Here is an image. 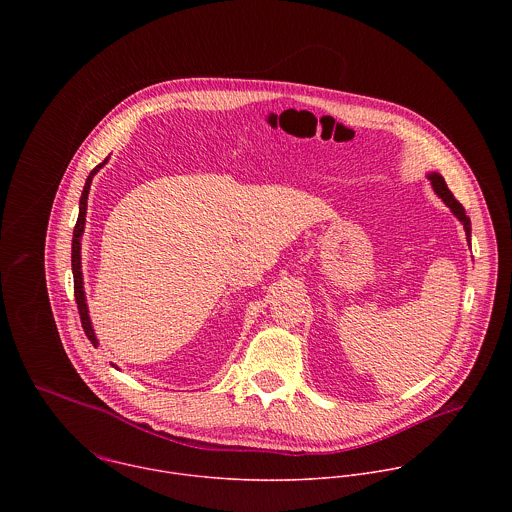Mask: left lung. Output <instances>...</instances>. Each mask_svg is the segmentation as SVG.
<instances>
[{"instance_id": "obj_1", "label": "left lung", "mask_w": 512, "mask_h": 512, "mask_svg": "<svg viewBox=\"0 0 512 512\" xmlns=\"http://www.w3.org/2000/svg\"><path fill=\"white\" fill-rule=\"evenodd\" d=\"M428 179L432 181V187H434V191L438 193L439 199L451 209V213L457 217V219L463 222V228H465V234H467V240H469V244H471V220L469 217L465 215V209H463V205L453 197V193L447 189V185H445V179L439 175V173H428Z\"/></svg>"}]
</instances>
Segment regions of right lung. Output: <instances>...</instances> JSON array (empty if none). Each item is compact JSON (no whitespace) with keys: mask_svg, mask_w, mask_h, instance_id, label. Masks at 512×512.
<instances>
[{"mask_svg":"<svg viewBox=\"0 0 512 512\" xmlns=\"http://www.w3.org/2000/svg\"><path fill=\"white\" fill-rule=\"evenodd\" d=\"M108 157L98 163L86 183H84V189H82V197H80V203H78V219L74 224L73 232V278H74V299H76V305H78V313H80V323H82V329L86 333V337L90 339V343L94 347H98V339L94 335V329H92V323H90V317H88V307H86V297H84V282H82V266H80V238H82V232H84V222H86V201H88V191H90V183H92V177L102 169V165H106Z\"/></svg>","mask_w":512,"mask_h":512,"instance_id":"add662e5","label":"right lung"}]
</instances>
